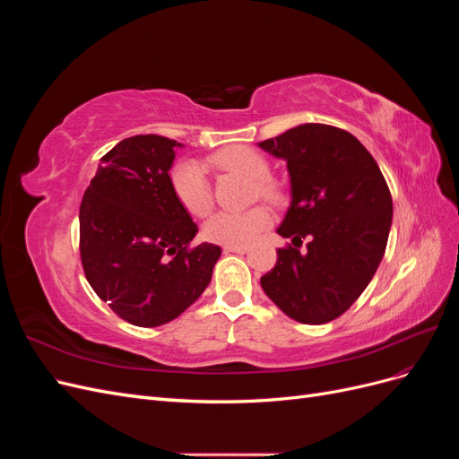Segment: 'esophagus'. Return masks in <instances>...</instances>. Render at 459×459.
Segmentation results:
<instances>
[{
    "mask_svg": "<svg viewBox=\"0 0 459 459\" xmlns=\"http://www.w3.org/2000/svg\"><path fill=\"white\" fill-rule=\"evenodd\" d=\"M248 251L247 245H226L224 253H238V255H245Z\"/></svg>",
    "mask_w": 459,
    "mask_h": 459,
    "instance_id": "obj_1",
    "label": "esophagus"
}]
</instances>
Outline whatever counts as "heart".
<instances>
[{"label":"heart","instance_id":"b5f03b06","mask_svg":"<svg viewBox=\"0 0 459 459\" xmlns=\"http://www.w3.org/2000/svg\"><path fill=\"white\" fill-rule=\"evenodd\" d=\"M214 169L235 174L251 182V197L277 204L281 201V187L277 186L270 174V164L258 151L235 145L226 147L211 157ZM170 187L176 201L186 211L203 218L212 211V189L208 182L206 172L197 160H179L170 170ZM270 212L264 206H253L245 212L230 214L218 212L206 220L203 235L206 241L218 245H248L270 226Z\"/></svg>","mask_w":459,"mask_h":459}]
</instances>
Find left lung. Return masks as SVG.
Wrapping results in <instances>:
<instances>
[{"label":"left lung","mask_w":459,"mask_h":459,"mask_svg":"<svg viewBox=\"0 0 459 459\" xmlns=\"http://www.w3.org/2000/svg\"><path fill=\"white\" fill-rule=\"evenodd\" d=\"M258 145L287 160L293 197L277 228L293 245L277 248L260 285L289 317L327 324L377 272L393 224L391 191L369 151L346 130L300 124ZM302 238L309 239L304 252Z\"/></svg>","instance_id":"obj_1"}]
</instances>
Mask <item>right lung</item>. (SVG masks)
<instances>
[{"label":"right lung","mask_w":459,"mask_h":459,"mask_svg":"<svg viewBox=\"0 0 459 459\" xmlns=\"http://www.w3.org/2000/svg\"><path fill=\"white\" fill-rule=\"evenodd\" d=\"M179 143L147 134L122 140L101 159L80 204L86 280L124 322H172L211 283L221 248L191 247L197 224L174 197L170 166Z\"/></svg>","instance_id":"1"}]
</instances>
